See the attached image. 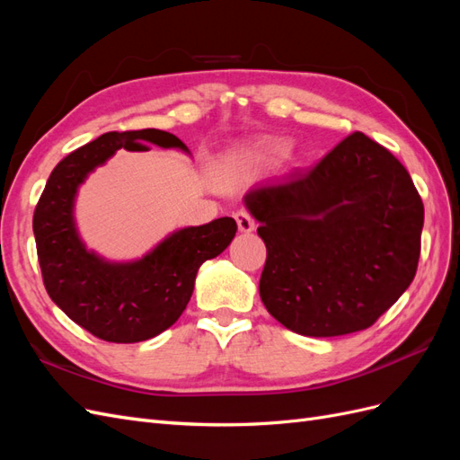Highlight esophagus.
<instances>
[{"instance_id":"34e87169","label":"esophagus","mask_w":460,"mask_h":460,"mask_svg":"<svg viewBox=\"0 0 460 460\" xmlns=\"http://www.w3.org/2000/svg\"><path fill=\"white\" fill-rule=\"evenodd\" d=\"M234 218H235V222H238V228H240V232H243V234H249V232H253L255 230V220H253V217L249 215V213H245V211H238L234 215Z\"/></svg>"}]
</instances>
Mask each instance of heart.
<instances>
[{
	"mask_svg": "<svg viewBox=\"0 0 460 460\" xmlns=\"http://www.w3.org/2000/svg\"><path fill=\"white\" fill-rule=\"evenodd\" d=\"M284 149L286 147L282 144H278V142H259L249 149H245L242 153V157L247 159V161H255V163H267V161L280 157Z\"/></svg>",
	"mask_w": 460,
	"mask_h": 460,
	"instance_id": "obj_1",
	"label": "heart"
}]
</instances>
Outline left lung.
<instances>
[{"label":"left lung","mask_w":460,"mask_h":460,"mask_svg":"<svg viewBox=\"0 0 460 460\" xmlns=\"http://www.w3.org/2000/svg\"><path fill=\"white\" fill-rule=\"evenodd\" d=\"M243 203L267 245L261 299L301 336L372 326L416 274L422 199L405 166L363 132L309 172L249 188Z\"/></svg>","instance_id":"obj_1"}]
</instances>
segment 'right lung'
Instances as JSON below:
<instances>
[{
    "label": "right lung",
    "mask_w": 460,
    "mask_h": 460,
    "mask_svg": "<svg viewBox=\"0 0 460 460\" xmlns=\"http://www.w3.org/2000/svg\"><path fill=\"white\" fill-rule=\"evenodd\" d=\"M147 144L190 155L171 132H107L55 166L32 220L51 301L73 323L113 343L146 341L171 328L186 309L201 264L225 252L238 230L230 217L178 228L132 261H109L90 249L75 217L80 186L119 149L146 151Z\"/></svg>",
    "instance_id": "right-lung-1"
}]
</instances>
